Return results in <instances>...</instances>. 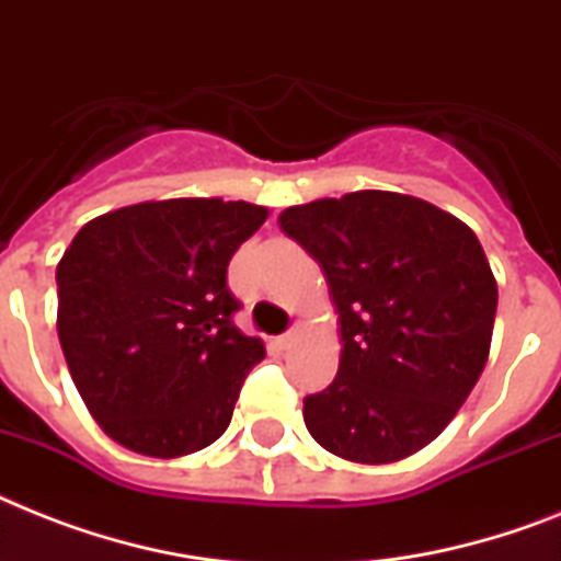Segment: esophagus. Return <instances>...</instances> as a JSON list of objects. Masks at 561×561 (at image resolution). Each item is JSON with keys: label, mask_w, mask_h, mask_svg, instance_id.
Listing matches in <instances>:
<instances>
[{"label": "esophagus", "mask_w": 561, "mask_h": 561, "mask_svg": "<svg viewBox=\"0 0 561 561\" xmlns=\"http://www.w3.org/2000/svg\"><path fill=\"white\" fill-rule=\"evenodd\" d=\"M296 336H299V328H290L288 334H282V336H279V345H285V348H288V345L294 343Z\"/></svg>", "instance_id": "34e87169"}]
</instances>
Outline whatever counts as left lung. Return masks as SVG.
<instances>
[{
    "label": "left lung",
    "instance_id": "left-lung-1",
    "mask_svg": "<svg viewBox=\"0 0 561 561\" xmlns=\"http://www.w3.org/2000/svg\"><path fill=\"white\" fill-rule=\"evenodd\" d=\"M279 227L320 262L343 334L334 383L305 398L308 432L359 463L417 453L490 354L499 288L481 241L435 204L380 190L290 207Z\"/></svg>",
    "mask_w": 561,
    "mask_h": 561
}]
</instances>
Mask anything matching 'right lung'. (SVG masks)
Here are the masks:
<instances>
[{
	"label": "right lung",
	"instance_id": "add662e5",
	"mask_svg": "<svg viewBox=\"0 0 561 561\" xmlns=\"http://www.w3.org/2000/svg\"><path fill=\"white\" fill-rule=\"evenodd\" d=\"M267 209L221 198L123 207L57 265V331L80 398L131 453L178 458L225 435L265 343L233 325L227 265Z\"/></svg>",
	"mask_w": 561,
	"mask_h": 561
}]
</instances>
